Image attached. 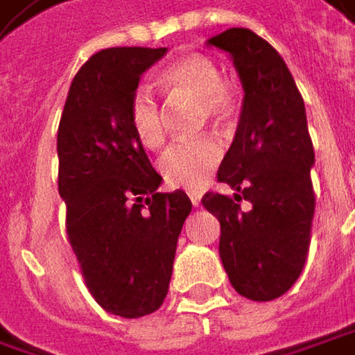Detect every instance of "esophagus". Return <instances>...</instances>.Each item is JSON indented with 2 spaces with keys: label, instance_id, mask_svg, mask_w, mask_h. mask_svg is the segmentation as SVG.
I'll return each mask as SVG.
<instances>
[{
  "label": "esophagus",
  "instance_id": "obj_1",
  "mask_svg": "<svg viewBox=\"0 0 355 355\" xmlns=\"http://www.w3.org/2000/svg\"><path fill=\"white\" fill-rule=\"evenodd\" d=\"M189 197H191V203H193L195 207L201 205V193H199V191H189Z\"/></svg>",
  "mask_w": 355,
  "mask_h": 355
}]
</instances>
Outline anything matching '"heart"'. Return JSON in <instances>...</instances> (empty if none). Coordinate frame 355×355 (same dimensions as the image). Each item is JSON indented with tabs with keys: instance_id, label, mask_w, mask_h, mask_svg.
<instances>
[{
	"instance_id": "1",
	"label": "heart",
	"mask_w": 355,
	"mask_h": 355,
	"mask_svg": "<svg viewBox=\"0 0 355 355\" xmlns=\"http://www.w3.org/2000/svg\"><path fill=\"white\" fill-rule=\"evenodd\" d=\"M160 85L175 95L199 99L203 115L211 121H225L236 110V89L221 77L217 62L205 54H187L160 73ZM128 119L134 136L146 148H158L164 142L162 112L148 87L132 93ZM221 160V146L211 136L180 140L171 144L160 156L158 168L173 187L199 189L209 180Z\"/></svg>"
}]
</instances>
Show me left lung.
I'll return each mask as SVG.
<instances>
[{
  "instance_id": "obj_1",
  "label": "left lung",
  "mask_w": 355,
  "mask_h": 355,
  "mask_svg": "<svg viewBox=\"0 0 355 355\" xmlns=\"http://www.w3.org/2000/svg\"><path fill=\"white\" fill-rule=\"evenodd\" d=\"M207 44L230 52L243 103L217 171L236 193H205L201 203L219 219V258L232 286L245 299L272 301L301 276L311 243L315 152L305 103L282 56L252 30L230 28Z\"/></svg>"
}]
</instances>
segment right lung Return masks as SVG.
I'll list each match as a JSON object with an SVG mask.
<instances>
[{
	"instance_id": "right-lung-1",
	"label": "right lung",
	"mask_w": 355,
	"mask_h": 355,
	"mask_svg": "<svg viewBox=\"0 0 355 355\" xmlns=\"http://www.w3.org/2000/svg\"><path fill=\"white\" fill-rule=\"evenodd\" d=\"M166 49L93 54L75 75L58 123V193L85 284L107 313L136 319L164 303L191 199L158 193L162 177L132 132L140 77Z\"/></svg>"
}]
</instances>
